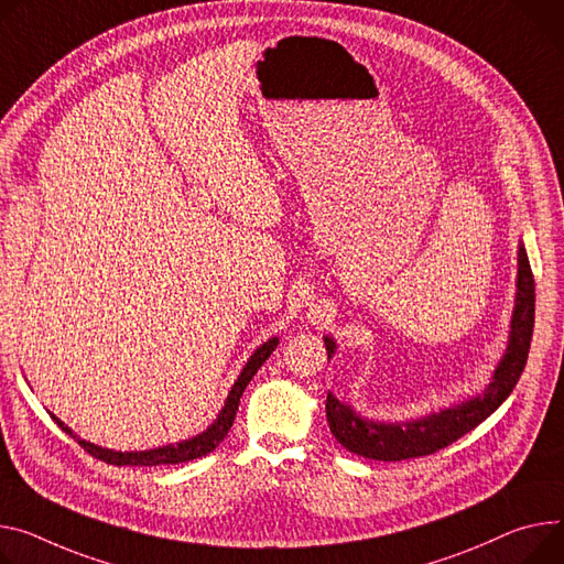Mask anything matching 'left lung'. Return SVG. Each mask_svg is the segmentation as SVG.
I'll return each instance as SVG.
<instances>
[{"label": "left lung", "mask_w": 564, "mask_h": 564, "mask_svg": "<svg viewBox=\"0 0 564 564\" xmlns=\"http://www.w3.org/2000/svg\"><path fill=\"white\" fill-rule=\"evenodd\" d=\"M517 264V293L508 348L499 366L495 368L486 393L409 422L366 420L357 415V411H352L348 404H343L332 393H327V424L334 438L345 449L372 460H406L429 456L433 452L445 449L474 426H479L506 402V398L512 393V388L524 372L535 323V280L524 243H519ZM325 348L327 359H332L336 352V343L329 336H325Z\"/></svg>", "instance_id": "1"}]
</instances>
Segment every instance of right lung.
Returning <instances> with one entry per match:
<instances>
[{"mask_svg": "<svg viewBox=\"0 0 564 564\" xmlns=\"http://www.w3.org/2000/svg\"><path fill=\"white\" fill-rule=\"evenodd\" d=\"M278 338H269L264 345H259V348L254 350V355L248 359V364L243 366L239 379L235 381L232 391L219 413V417H216L203 433H198V436L189 438V441H183V443H176V445H166V447H158V449H147V452H115V449H106V447H97L88 441L78 438L76 433L65 424L61 422L54 413V422L65 431L69 433V436L88 452L93 458H99L108 465H138V467H151V465H176V463H187V460H194V458H200L205 454H209L212 449L219 447V443L228 436V431L235 422V415H237V409H239V400L246 391V386L250 383V379L254 377V372L262 368V364L273 355V350L278 348Z\"/></svg>", "mask_w": 564, "mask_h": 564, "instance_id": "add662e5", "label": "right lung"}]
</instances>
